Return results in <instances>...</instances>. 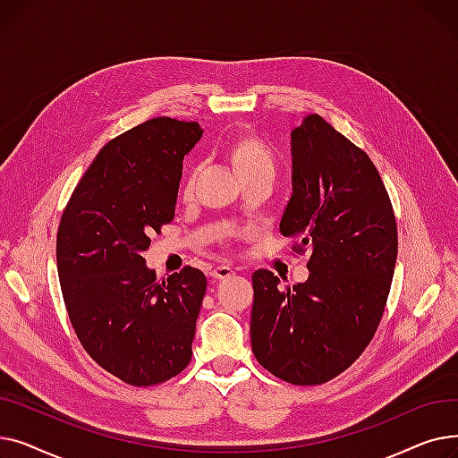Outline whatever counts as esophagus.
Here are the masks:
<instances>
[{"label":"esophagus","mask_w":458,"mask_h":458,"mask_svg":"<svg viewBox=\"0 0 458 458\" xmlns=\"http://www.w3.org/2000/svg\"><path fill=\"white\" fill-rule=\"evenodd\" d=\"M235 271L230 267V266H216L213 271H211V276L216 278V280H225L228 276H232Z\"/></svg>","instance_id":"1"}]
</instances>
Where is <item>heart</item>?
Here are the masks:
<instances>
[{
  "label": "heart",
  "instance_id": "b5f03b06",
  "mask_svg": "<svg viewBox=\"0 0 458 458\" xmlns=\"http://www.w3.org/2000/svg\"><path fill=\"white\" fill-rule=\"evenodd\" d=\"M225 157L242 183L254 180H273L276 173V156L271 144L254 131H242L228 140ZM195 185V171H191L183 182L182 192L189 197Z\"/></svg>",
  "mask_w": 458,
  "mask_h": 458
}]
</instances>
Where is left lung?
I'll list each match as a JSON object with an SVG mask.
<instances>
[{"label": "left lung", "instance_id": "left-lung-1", "mask_svg": "<svg viewBox=\"0 0 458 458\" xmlns=\"http://www.w3.org/2000/svg\"><path fill=\"white\" fill-rule=\"evenodd\" d=\"M293 195L280 232L310 252L293 287L252 275L250 342L275 377L311 386L344 373L366 351L386 306L397 259L394 208L369 156L319 114L292 131Z\"/></svg>", "mask_w": 458, "mask_h": 458}]
</instances>
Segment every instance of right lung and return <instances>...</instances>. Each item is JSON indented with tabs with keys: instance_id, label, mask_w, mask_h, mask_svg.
Returning a JSON list of instances; mask_svg holds the SVG:
<instances>
[{
	"instance_id": "right-lung-1",
	"label": "right lung",
	"mask_w": 458,
	"mask_h": 458,
	"mask_svg": "<svg viewBox=\"0 0 458 458\" xmlns=\"http://www.w3.org/2000/svg\"><path fill=\"white\" fill-rule=\"evenodd\" d=\"M199 123L150 118L114 137L76 185L57 230L68 318L96 364L131 386H154L191 362L206 276L183 267L156 278L150 233L174 219L183 156Z\"/></svg>"
}]
</instances>
